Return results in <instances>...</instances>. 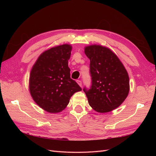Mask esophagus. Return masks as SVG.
Listing matches in <instances>:
<instances>
[{"label":"esophagus","mask_w":156,"mask_h":156,"mask_svg":"<svg viewBox=\"0 0 156 156\" xmlns=\"http://www.w3.org/2000/svg\"><path fill=\"white\" fill-rule=\"evenodd\" d=\"M77 84H79L80 87H82V82H81V81H80V80H77Z\"/></svg>","instance_id":"34e87169"}]
</instances>
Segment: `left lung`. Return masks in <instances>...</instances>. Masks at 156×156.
<instances>
[{
	"label": "left lung",
	"mask_w": 156,
	"mask_h": 156,
	"mask_svg": "<svg viewBox=\"0 0 156 156\" xmlns=\"http://www.w3.org/2000/svg\"><path fill=\"white\" fill-rule=\"evenodd\" d=\"M90 60V73L92 84L84 87L89 105L98 112H110L119 107L129 91V80L124 65L106 47L92 45L84 48Z\"/></svg>",
	"instance_id": "1"
}]
</instances>
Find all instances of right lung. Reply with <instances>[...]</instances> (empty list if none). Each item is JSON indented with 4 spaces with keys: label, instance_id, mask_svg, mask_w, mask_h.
<instances>
[{
    "label": "right lung",
    "instance_id": "1",
    "mask_svg": "<svg viewBox=\"0 0 156 156\" xmlns=\"http://www.w3.org/2000/svg\"><path fill=\"white\" fill-rule=\"evenodd\" d=\"M72 47L64 44L41 53L31 69L29 90L33 100L50 113L63 111L81 88L70 77L68 60Z\"/></svg>",
    "mask_w": 156,
    "mask_h": 156
}]
</instances>
